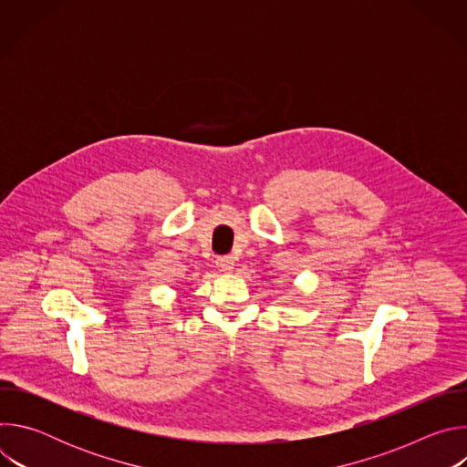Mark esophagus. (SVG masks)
<instances>
[{
    "label": "esophagus",
    "mask_w": 467,
    "mask_h": 467,
    "mask_svg": "<svg viewBox=\"0 0 467 467\" xmlns=\"http://www.w3.org/2000/svg\"><path fill=\"white\" fill-rule=\"evenodd\" d=\"M216 268L222 272V274H231L234 270V258L233 256H220L216 260Z\"/></svg>",
    "instance_id": "esophagus-1"
}]
</instances>
